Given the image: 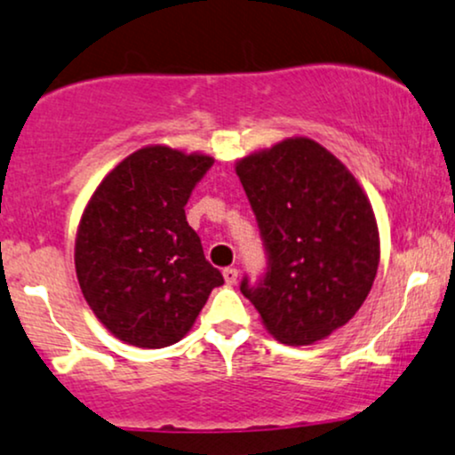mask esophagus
<instances>
[{"label":"esophagus","instance_id":"esophagus-1","mask_svg":"<svg viewBox=\"0 0 455 455\" xmlns=\"http://www.w3.org/2000/svg\"><path fill=\"white\" fill-rule=\"evenodd\" d=\"M223 279H226L228 285H232V283H236V279H238V270L236 268H226V270H223Z\"/></svg>","mask_w":455,"mask_h":455}]
</instances>
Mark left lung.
<instances>
[{
    "label": "left lung",
    "instance_id": "8db88e82",
    "mask_svg": "<svg viewBox=\"0 0 455 455\" xmlns=\"http://www.w3.org/2000/svg\"><path fill=\"white\" fill-rule=\"evenodd\" d=\"M268 266L240 291L266 330L313 345L345 325L379 266L375 212L354 174L311 138H287L236 164Z\"/></svg>",
    "mask_w": 455,
    "mask_h": 455
}]
</instances>
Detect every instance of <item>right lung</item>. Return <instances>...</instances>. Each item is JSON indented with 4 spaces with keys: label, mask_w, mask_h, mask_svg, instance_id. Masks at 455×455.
Instances as JSON below:
<instances>
[{
    "label": "right lung",
    "mask_w": 455,
    "mask_h": 455,
    "mask_svg": "<svg viewBox=\"0 0 455 455\" xmlns=\"http://www.w3.org/2000/svg\"><path fill=\"white\" fill-rule=\"evenodd\" d=\"M215 159L144 147L108 172L76 234V276L116 339L162 349L189 332L223 276L204 258L185 204Z\"/></svg>",
    "instance_id": "obj_1"
}]
</instances>
